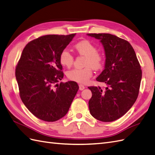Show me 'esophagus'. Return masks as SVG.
<instances>
[{
  "mask_svg": "<svg viewBox=\"0 0 155 155\" xmlns=\"http://www.w3.org/2000/svg\"><path fill=\"white\" fill-rule=\"evenodd\" d=\"M85 88V86L83 84H79V90H83Z\"/></svg>",
  "mask_w": 155,
  "mask_h": 155,
  "instance_id": "1",
  "label": "esophagus"
}]
</instances>
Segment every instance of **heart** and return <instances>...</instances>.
Segmentation results:
<instances>
[{
  "mask_svg": "<svg viewBox=\"0 0 155 155\" xmlns=\"http://www.w3.org/2000/svg\"><path fill=\"white\" fill-rule=\"evenodd\" d=\"M77 52L81 55L86 56L82 69H73L68 71L67 76L69 80L81 84L87 83L92 77L93 69L100 70L105 64V56L102 53L97 51V47L89 41L83 40L74 45ZM59 61L60 64L69 68L73 65L74 57L67 49H63L59 54Z\"/></svg>",
  "mask_w": 155,
  "mask_h": 155,
  "instance_id": "1",
  "label": "heart"
}]
</instances>
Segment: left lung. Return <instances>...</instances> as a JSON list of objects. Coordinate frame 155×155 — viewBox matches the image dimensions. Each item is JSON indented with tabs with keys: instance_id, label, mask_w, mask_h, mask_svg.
<instances>
[{
	"instance_id": "left-lung-1",
	"label": "left lung",
	"mask_w": 155,
	"mask_h": 155,
	"mask_svg": "<svg viewBox=\"0 0 155 155\" xmlns=\"http://www.w3.org/2000/svg\"><path fill=\"white\" fill-rule=\"evenodd\" d=\"M100 40L105 52V69L96 81L104 82L105 89L89 86L92 96L90 113L97 120L112 122L122 117L136 102L142 71L136 52L124 39L109 33H88Z\"/></svg>"
}]
</instances>
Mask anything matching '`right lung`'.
<instances>
[{
	"instance_id": "right-lung-1",
	"label": "right lung",
	"mask_w": 155,
	"mask_h": 155,
	"mask_svg": "<svg viewBox=\"0 0 155 155\" xmlns=\"http://www.w3.org/2000/svg\"><path fill=\"white\" fill-rule=\"evenodd\" d=\"M75 34L48 35L30 41L15 67L19 96L33 114L54 122L68 112L78 90L76 82L57 83L63 77L59 54Z\"/></svg>"
}]
</instances>
